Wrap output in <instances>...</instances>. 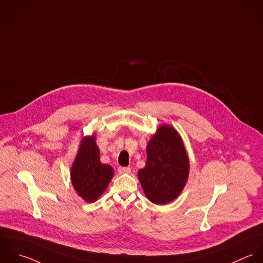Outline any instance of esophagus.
Wrapping results in <instances>:
<instances>
[{
    "label": "esophagus",
    "instance_id": "34e87169",
    "mask_svg": "<svg viewBox=\"0 0 263 263\" xmlns=\"http://www.w3.org/2000/svg\"><path fill=\"white\" fill-rule=\"evenodd\" d=\"M118 171L121 174H129L131 172V168L130 167H119Z\"/></svg>",
    "mask_w": 263,
    "mask_h": 263
}]
</instances>
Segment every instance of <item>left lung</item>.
Listing matches in <instances>:
<instances>
[{
    "instance_id": "obj_1",
    "label": "left lung",
    "mask_w": 263,
    "mask_h": 263,
    "mask_svg": "<svg viewBox=\"0 0 263 263\" xmlns=\"http://www.w3.org/2000/svg\"><path fill=\"white\" fill-rule=\"evenodd\" d=\"M146 163L138 178L146 198L157 205L175 200L190 172V161L181 137L169 125L159 127L146 147Z\"/></svg>"
}]
</instances>
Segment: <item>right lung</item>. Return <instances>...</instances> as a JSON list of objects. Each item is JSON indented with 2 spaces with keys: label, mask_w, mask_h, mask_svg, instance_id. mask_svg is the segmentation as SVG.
<instances>
[{
  "label": "right lung",
  "mask_w": 263,
  "mask_h": 263,
  "mask_svg": "<svg viewBox=\"0 0 263 263\" xmlns=\"http://www.w3.org/2000/svg\"><path fill=\"white\" fill-rule=\"evenodd\" d=\"M112 175L114 169L100 162L95 135L84 137L70 170L74 191L83 200L93 203L107 189Z\"/></svg>",
  "instance_id": "add662e5"
}]
</instances>
